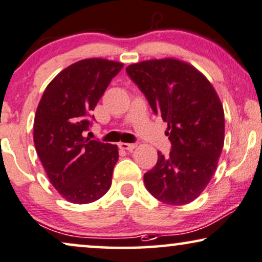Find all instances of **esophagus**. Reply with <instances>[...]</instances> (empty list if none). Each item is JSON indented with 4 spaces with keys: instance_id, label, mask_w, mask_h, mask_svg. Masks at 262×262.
<instances>
[{
    "instance_id": "esophagus-1",
    "label": "esophagus",
    "mask_w": 262,
    "mask_h": 262,
    "mask_svg": "<svg viewBox=\"0 0 262 262\" xmlns=\"http://www.w3.org/2000/svg\"><path fill=\"white\" fill-rule=\"evenodd\" d=\"M118 147L121 149H125V151H132L137 147V144H127V142H120L118 144Z\"/></svg>"
}]
</instances>
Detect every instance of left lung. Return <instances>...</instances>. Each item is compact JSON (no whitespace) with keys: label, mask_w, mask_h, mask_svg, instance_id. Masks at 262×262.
Segmentation results:
<instances>
[{"label":"left lung","mask_w":262,"mask_h":262,"mask_svg":"<svg viewBox=\"0 0 262 262\" xmlns=\"http://www.w3.org/2000/svg\"><path fill=\"white\" fill-rule=\"evenodd\" d=\"M125 72L167 123V156L158 152L144 175L147 190L166 205L194 201L213 176L224 146L223 104L206 76L176 58L129 64Z\"/></svg>","instance_id":"left-lung-1"}]
</instances>
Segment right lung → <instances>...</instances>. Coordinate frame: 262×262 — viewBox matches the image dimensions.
<instances>
[{"mask_svg":"<svg viewBox=\"0 0 262 262\" xmlns=\"http://www.w3.org/2000/svg\"><path fill=\"white\" fill-rule=\"evenodd\" d=\"M122 68L121 62L104 58L75 62L51 80L38 104L33 123L37 155L55 189L73 204L98 200L111 186L117 146L83 134L91 124L90 113Z\"/></svg>","mask_w":262,"mask_h":262,"instance_id":"right-lung-1","label":"right lung"}]
</instances>
